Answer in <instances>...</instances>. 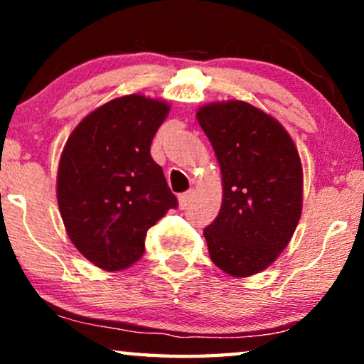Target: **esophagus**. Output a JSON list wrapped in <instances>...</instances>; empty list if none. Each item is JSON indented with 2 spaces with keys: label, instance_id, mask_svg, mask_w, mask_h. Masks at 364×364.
<instances>
[{
  "label": "esophagus",
  "instance_id": "esophagus-1",
  "mask_svg": "<svg viewBox=\"0 0 364 364\" xmlns=\"http://www.w3.org/2000/svg\"><path fill=\"white\" fill-rule=\"evenodd\" d=\"M192 197H193V192L192 191H187V192L181 193V196H178V207L187 208L188 203L192 202Z\"/></svg>",
  "mask_w": 364,
  "mask_h": 364
}]
</instances>
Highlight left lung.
I'll list each match as a JSON object with an SVG mask.
<instances>
[{"mask_svg": "<svg viewBox=\"0 0 364 364\" xmlns=\"http://www.w3.org/2000/svg\"><path fill=\"white\" fill-rule=\"evenodd\" d=\"M222 172L223 198L203 230L212 262L243 278L265 270L285 250L301 215L303 171L280 122L243 101L197 111Z\"/></svg>", "mask_w": 364, "mask_h": 364, "instance_id": "obj_1", "label": "left lung"}]
</instances>
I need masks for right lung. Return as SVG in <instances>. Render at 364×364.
<instances>
[{
	"mask_svg": "<svg viewBox=\"0 0 364 364\" xmlns=\"http://www.w3.org/2000/svg\"><path fill=\"white\" fill-rule=\"evenodd\" d=\"M167 102L141 94L112 99L69 136L58 168V205L74 247L107 272L142 257L147 230L177 208L151 144Z\"/></svg>",
	"mask_w": 364,
	"mask_h": 364,
	"instance_id": "obj_1",
	"label": "right lung"
}]
</instances>
